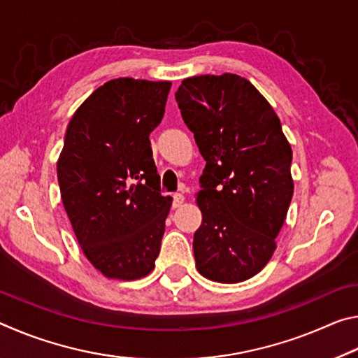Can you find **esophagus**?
<instances>
[{
  "mask_svg": "<svg viewBox=\"0 0 358 358\" xmlns=\"http://www.w3.org/2000/svg\"><path fill=\"white\" fill-rule=\"evenodd\" d=\"M183 202H185V196L183 194H173V208H178V207H181V205H183Z\"/></svg>",
  "mask_w": 358,
  "mask_h": 358,
  "instance_id": "esophagus-1",
  "label": "esophagus"
}]
</instances>
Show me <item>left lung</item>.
<instances>
[{
    "instance_id": "obj_1",
    "label": "left lung",
    "mask_w": 358,
    "mask_h": 358,
    "mask_svg": "<svg viewBox=\"0 0 358 358\" xmlns=\"http://www.w3.org/2000/svg\"><path fill=\"white\" fill-rule=\"evenodd\" d=\"M175 98L207 161L196 194L199 273L216 282L250 280L273 256L294 194L281 121L250 80L229 72L187 77Z\"/></svg>"
}]
</instances>
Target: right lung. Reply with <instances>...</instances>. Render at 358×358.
I'll return each mask as SVG.
<instances>
[{
  "mask_svg": "<svg viewBox=\"0 0 358 358\" xmlns=\"http://www.w3.org/2000/svg\"><path fill=\"white\" fill-rule=\"evenodd\" d=\"M172 83L120 77L88 96L66 129L59 192L82 251L106 278L141 280L159 256L172 197L161 196L150 132Z\"/></svg>",
  "mask_w": 358,
  "mask_h": 358,
  "instance_id": "add662e5",
  "label": "right lung"
}]
</instances>
